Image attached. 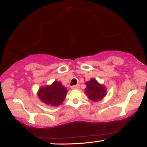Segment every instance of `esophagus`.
Masks as SVG:
<instances>
[{
	"label": "esophagus",
	"instance_id": "34e87169",
	"mask_svg": "<svg viewBox=\"0 0 147 147\" xmlns=\"http://www.w3.org/2000/svg\"><path fill=\"white\" fill-rule=\"evenodd\" d=\"M79 88V84H77V85H75V86H72L71 87L72 89H73V90H75V89H78Z\"/></svg>",
	"mask_w": 147,
	"mask_h": 147
}]
</instances>
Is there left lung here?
<instances>
[{
	"label": "left lung",
	"instance_id": "obj_1",
	"mask_svg": "<svg viewBox=\"0 0 147 147\" xmlns=\"http://www.w3.org/2000/svg\"><path fill=\"white\" fill-rule=\"evenodd\" d=\"M86 88L84 89L85 93L90 100L92 102L101 101L106 95L107 90L104 84H99L95 79L92 78L86 82Z\"/></svg>",
	"mask_w": 147,
	"mask_h": 147
}]
</instances>
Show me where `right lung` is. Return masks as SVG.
<instances>
[{
    "mask_svg": "<svg viewBox=\"0 0 147 147\" xmlns=\"http://www.w3.org/2000/svg\"><path fill=\"white\" fill-rule=\"evenodd\" d=\"M67 88L60 82L55 81L50 85L41 86L37 96L42 102L50 106H59L62 104L67 95Z\"/></svg>",
    "mask_w": 147,
    "mask_h": 147,
    "instance_id": "add662e5",
    "label": "right lung"
}]
</instances>
